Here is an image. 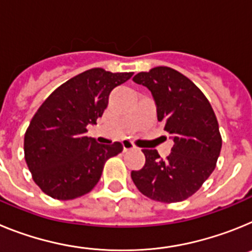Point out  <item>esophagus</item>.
I'll return each instance as SVG.
<instances>
[{
  "mask_svg": "<svg viewBox=\"0 0 252 252\" xmlns=\"http://www.w3.org/2000/svg\"><path fill=\"white\" fill-rule=\"evenodd\" d=\"M122 149H124V151H128V150H132V149H135V146L132 145V142L127 141V140H125V141H122Z\"/></svg>",
  "mask_w": 252,
  "mask_h": 252,
  "instance_id": "esophagus-1",
  "label": "esophagus"
}]
</instances>
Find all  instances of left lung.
Wrapping results in <instances>:
<instances>
[{
  "label": "left lung",
  "instance_id": "left-lung-1",
  "mask_svg": "<svg viewBox=\"0 0 252 252\" xmlns=\"http://www.w3.org/2000/svg\"><path fill=\"white\" fill-rule=\"evenodd\" d=\"M132 81L150 91L158 121L174 141L166 159L144 149L145 165L131 171L132 182L154 201H184L208 179L220 157L222 139L212 106L190 79L169 66L141 72Z\"/></svg>",
  "mask_w": 252,
  "mask_h": 252
}]
</instances>
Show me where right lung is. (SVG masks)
I'll return each instance as SVG.
<instances>
[{
	"instance_id": "obj_1",
	"label": "right lung",
	"mask_w": 252,
	"mask_h": 252,
	"mask_svg": "<svg viewBox=\"0 0 252 252\" xmlns=\"http://www.w3.org/2000/svg\"><path fill=\"white\" fill-rule=\"evenodd\" d=\"M132 77L93 68L57 88L31 120L24 151L32 179L45 194L68 201L91 192L107 159L122 151L120 142L102 145L87 137L97 124L110 93Z\"/></svg>"
}]
</instances>
